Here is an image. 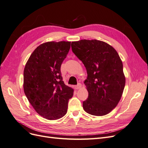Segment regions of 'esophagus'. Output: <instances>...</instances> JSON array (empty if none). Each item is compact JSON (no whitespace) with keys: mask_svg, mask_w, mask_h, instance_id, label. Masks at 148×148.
Segmentation results:
<instances>
[{"mask_svg":"<svg viewBox=\"0 0 148 148\" xmlns=\"http://www.w3.org/2000/svg\"><path fill=\"white\" fill-rule=\"evenodd\" d=\"M82 87V84H80V83H79V84H78L77 86H75V89H80Z\"/></svg>","mask_w":148,"mask_h":148,"instance_id":"34e87169","label":"esophagus"}]
</instances>
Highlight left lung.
I'll return each instance as SVG.
<instances>
[{
  "label": "left lung",
  "instance_id": "obj_1",
  "mask_svg": "<svg viewBox=\"0 0 148 148\" xmlns=\"http://www.w3.org/2000/svg\"><path fill=\"white\" fill-rule=\"evenodd\" d=\"M72 51L86 67L88 92L83 107L87 113L107 115L117 106L125 85L122 60L109 44L96 39L71 42Z\"/></svg>",
  "mask_w": 148,
  "mask_h": 148
}]
</instances>
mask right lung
<instances>
[{"label":"right lung","instance_id":"right-lung-1","mask_svg":"<svg viewBox=\"0 0 148 148\" xmlns=\"http://www.w3.org/2000/svg\"><path fill=\"white\" fill-rule=\"evenodd\" d=\"M70 41L44 42L35 49L25 65L23 89L29 103L44 119H59L66 114L73 89L65 84L60 66Z\"/></svg>","mask_w":148,"mask_h":148}]
</instances>
